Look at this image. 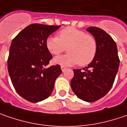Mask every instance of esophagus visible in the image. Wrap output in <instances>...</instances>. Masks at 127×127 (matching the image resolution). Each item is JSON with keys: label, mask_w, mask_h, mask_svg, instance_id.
<instances>
[{"label": "esophagus", "mask_w": 127, "mask_h": 127, "mask_svg": "<svg viewBox=\"0 0 127 127\" xmlns=\"http://www.w3.org/2000/svg\"><path fill=\"white\" fill-rule=\"evenodd\" d=\"M66 69H67V68H66L65 67H64V66H61V69H62V71H63V72H64V71L66 70Z\"/></svg>", "instance_id": "esophagus-1"}]
</instances>
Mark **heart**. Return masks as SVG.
<instances>
[{
	"label": "heart",
	"instance_id": "obj_1",
	"mask_svg": "<svg viewBox=\"0 0 127 127\" xmlns=\"http://www.w3.org/2000/svg\"><path fill=\"white\" fill-rule=\"evenodd\" d=\"M58 36L59 37L50 36L47 38L45 45L48 51L53 55H59L67 47L69 53L55 58V63L85 66L93 61L97 52V42L93 36L72 27L61 30Z\"/></svg>",
	"mask_w": 127,
	"mask_h": 127
}]
</instances>
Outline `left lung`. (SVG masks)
I'll return each instance as SVG.
<instances>
[{"mask_svg":"<svg viewBox=\"0 0 127 127\" xmlns=\"http://www.w3.org/2000/svg\"><path fill=\"white\" fill-rule=\"evenodd\" d=\"M97 42L96 56L82 69H73L71 87L80 99L95 102L105 96L113 85L119 66L117 44L104 31L96 27L87 28Z\"/></svg>","mask_w":127,"mask_h":127,"instance_id":"8db88e82","label":"left lung"}]
</instances>
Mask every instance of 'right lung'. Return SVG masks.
Returning <instances> with one entry per match:
<instances>
[{
    "label": "right lung",
    "mask_w": 127,
    "mask_h": 127,
    "mask_svg": "<svg viewBox=\"0 0 127 127\" xmlns=\"http://www.w3.org/2000/svg\"><path fill=\"white\" fill-rule=\"evenodd\" d=\"M60 25L34 23L27 26L11 42L8 69L15 91L25 99L38 102L52 93L60 65L45 68L53 58L46 47L47 38Z\"/></svg>",
    "instance_id": "right-lung-1"
}]
</instances>
